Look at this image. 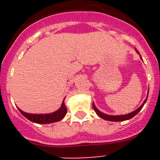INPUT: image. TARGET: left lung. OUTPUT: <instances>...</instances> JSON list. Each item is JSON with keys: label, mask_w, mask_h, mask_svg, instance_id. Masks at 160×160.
<instances>
[{"label": "left lung", "mask_w": 160, "mask_h": 160, "mask_svg": "<svg viewBox=\"0 0 160 160\" xmlns=\"http://www.w3.org/2000/svg\"><path fill=\"white\" fill-rule=\"evenodd\" d=\"M147 102V98L145 99V101L143 102V103H142V105H141V107H138V108L137 109V110H135V111H133V112L130 113V114H124V115H117V116H114V115H108V114H103V113H102L101 111H99L97 108H96L94 103H93V108H94V111L96 112V114H97L100 117V118H103V119H105V120H107V121H112V122H120V121H125V120H128V119H130V118H133L134 116H135V115H136V114L141 111V109L142 108V107H143L144 104H145V102Z\"/></svg>", "instance_id": "obj_1"}]
</instances>
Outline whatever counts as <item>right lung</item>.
I'll use <instances>...</instances> for the list:
<instances>
[{
    "instance_id": "1",
    "label": "right lung",
    "mask_w": 160,
    "mask_h": 160,
    "mask_svg": "<svg viewBox=\"0 0 160 160\" xmlns=\"http://www.w3.org/2000/svg\"><path fill=\"white\" fill-rule=\"evenodd\" d=\"M19 111L23 114L24 116L31 122H36V123L41 124H46V123H52V122H58L60 120L62 119L66 114V107L65 105L64 101L62 103L61 108L58 111H55V112L51 113V114H27L25 113L18 108Z\"/></svg>"
}]
</instances>
